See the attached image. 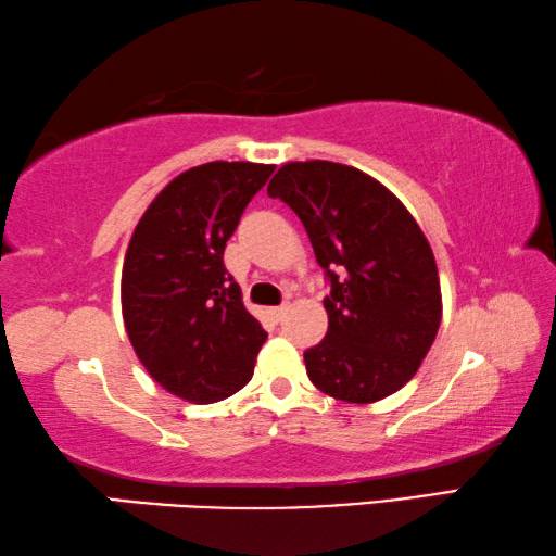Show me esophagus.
Masks as SVG:
<instances>
[{"instance_id": "esophagus-1", "label": "esophagus", "mask_w": 556, "mask_h": 556, "mask_svg": "<svg viewBox=\"0 0 556 556\" xmlns=\"http://www.w3.org/2000/svg\"><path fill=\"white\" fill-rule=\"evenodd\" d=\"M287 309H289L287 304H281V306H271V309H269V316H271V319H275V321H281V319H285Z\"/></svg>"}]
</instances>
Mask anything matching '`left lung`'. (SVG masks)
<instances>
[{
	"instance_id": "obj_1",
	"label": "left lung",
	"mask_w": 556,
	"mask_h": 556,
	"mask_svg": "<svg viewBox=\"0 0 556 556\" xmlns=\"http://www.w3.org/2000/svg\"><path fill=\"white\" fill-rule=\"evenodd\" d=\"M267 192L302 219L331 287L329 331L304 351L312 383L346 403L403 389L443 314L433 250L416 219L371 175L331 161L281 165Z\"/></svg>"
}]
</instances>
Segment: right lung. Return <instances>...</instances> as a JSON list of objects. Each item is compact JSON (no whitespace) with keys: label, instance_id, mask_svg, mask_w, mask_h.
Returning a JSON list of instances; mask_svg holds the SVG:
<instances>
[{"label":"right lung","instance_id":"add662e5","mask_svg":"<svg viewBox=\"0 0 556 556\" xmlns=\"http://www.w3.org/2000/svg\"><path fill=\"white\" fill-rule=\"evenodd\" d=\"M275 165L215 161L157 192L130 237L121 277L128 339L167 393L215 403L250 381L267 341L225 269V244Z\"/></svg>","mask_w":556,"mask_h":556}]
</instances>
